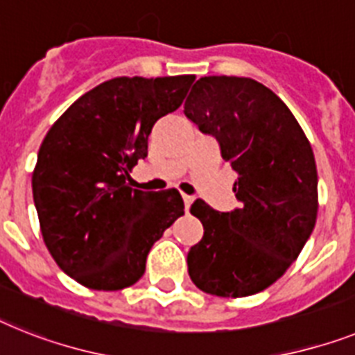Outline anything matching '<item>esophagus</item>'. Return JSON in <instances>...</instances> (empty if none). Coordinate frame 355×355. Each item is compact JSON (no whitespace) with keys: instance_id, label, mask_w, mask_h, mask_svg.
<instances>
[{"instance_id":"esophagus-1","label":"esophagus","mask_w":355,"mask_h":355,"mask_svg":"<svg viewBox=\"0 0 355 355\" xmlns=\"http://www.w3.org/2000/svg\"><path fill=\"white\" fill-rule=\"evenodd\" d=\"M182 198H184V205H186V211H187V209H189V207H191L193 202H195V196L182 195Z\"/></svg>"}]
</instances>
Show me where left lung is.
Listing matches in <instances>:
<instances>
[{
    "mask_svg": "<svg viewBox=\"0 0 355 355\" xmlns=\"http://www.w3.org/2000/svg\"><path fill=\"white\" fill-rule=\"evenodd\" d=\"M184 113L213 135L238 178L240 207L218 213L195 200L204 236L187 252L196 287L213 296L261 293L284 276L311 236L318 171L311 142L278 95L249 77H200Z\"/></svg>",
    "mask_w": 355,
    "mask_h": 355,
    "instance_id": "8db88e82",
    "label": "left lung"
}]
</instances>
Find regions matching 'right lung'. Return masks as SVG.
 <instances>
[{
	"instance_id": "1",
	"label": "right lung",
	"mask_w": 355,
	"mask_h": 355,
	"mask_svg": "<svg viewBox=\"0 0 355 355\" xmlns=\"http://www.w3.org/2000/svg\"><path fill=\"white\" fill-rule=\"evenodd\" d=\"M195 76L115 77L86 92L44 137L32 193L44 245L77 284L121 291L137 284L153 243L178 216L177 189H133L160 117L182 104Z\"/></svg>"
}]
</instances>
